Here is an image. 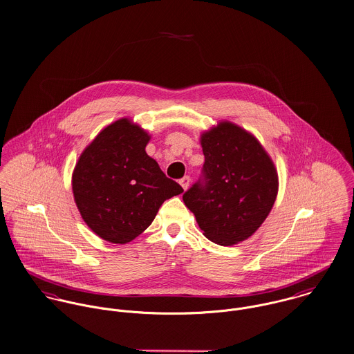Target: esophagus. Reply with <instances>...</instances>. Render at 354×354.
Returning <instances> with one entry per match:
<instances>
[{"instance_id": "34e87169", "label": "esophagus", "mask_w": 354, "mask_h": 354, "mask_svg": "<svg viewBox=\"0 0 354 354\" xmlns=\"http://www.w3.org/2000/svg\"><path fill=\"white\" fill-rule=\"evenodd\" d=\"M180 186L183 187V190H187L189 186H190V176H183L180 180H179Z\"/></svg>"}]
</instances>
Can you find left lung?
Instances as JSON below:
<instances>
[{
  "mask_svg": "<svg viewBox=\"0 0 354 354\" xmlns=\"http://www.w3.org/2000/svg\"><path fill=\"white\" fill-rule=\"evenodd\" d=\"M201 146L203 176L183 201L209 241L231 246L252 236L271 212L278 172L256 137L234 123L205 131Z\"/></svg>",
  "mask_w": 354,
  "mask_h": 354,
  "instance_id": "1",
  "label": "left lung"
}]
</instances>
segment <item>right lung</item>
I'll return each instance as SVG.
<instances>
[{"label": "right lung", "instance_id": "right-lung-1", "mask_svg": "<svg viewBox=\"0 0 354 354\" xmlns=\"http://www.w3.org/2000/svg\"><path fill=\"white\" fill-rule=\"evenodd\" d=\"M150 136L130 119L106 126L80 154L72 192L84 223L100 238L127 243L154 220L162 203L183 193L145 147Z\"/></svg>", "mask_w": 354, "mask_h": 354}]
</instances>
